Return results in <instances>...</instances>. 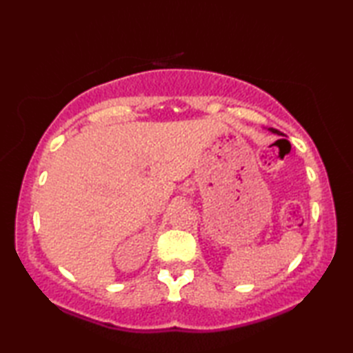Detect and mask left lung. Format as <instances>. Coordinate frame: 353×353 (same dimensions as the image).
I'll list each match as a JSON object with an SVG mask.
<instances>
[{
    "label": "left lung",
    "mask_w": 353,
    "mask_h": 353,
    "mask_svg": "<svg viewBox=\"0 0 353 353\" xmlns=\"http://www.w3.org/2000/svg\"><path fill=\"white\" fill-rule=\"evenodd\" d=\"M272 132H274V133H277V130H274V129H272Z\"/></svg>",
    "instance_id": "obj_1"
}]
</instances>
